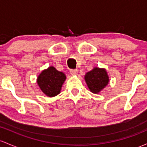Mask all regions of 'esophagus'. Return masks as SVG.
I'll list each match as a JSON object with an SVG mask.
<instances>
[{
	"instance_id": "1",
	"label": "esophagus",
	"mask_w": 147,
	"mask_h": 147,
	"mask_svg": "<svg viewBox=\"0 0 147 147\" xmlns=\"http://www.w3.org/2000/svg\"><path fill=\"white\" fill-rule=\"evenodd\" d=\"M70 74L72 75H77V74H78V70H70Z\"/></svg>"
}]
</instances>
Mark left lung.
I'll return each mask as SVG.
<instances>
[{
    "instance_id": "obj_1",
    "label": "left lung",
    "mask_w": 147,
    "mask_h": 147,
    "mask_svg": "<svg viewBox=\"0 0 147 147\" xmlns=\"http://www.w3.org/2000/svg\"><path fill=\"white\" fill-rule=\"evenodd\" d=\"M84 80L91 92L96 94H98L104 89L109 82V78L106 69L98 67H93V70L86 72L84 76Z\"/></svg>"
}]
</instances>
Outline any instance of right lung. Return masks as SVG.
I'll list each match as a JSON object with an SVG mask.
<instances>
[{
  "label": "right lung",
  "mask_w": 147,
  "mask_h": 147,
  "mask_svg": "<svg viewBox=\"0 0 147 147\" xmlns=\"http://www.w3.org/2000/svg\"><path fill=\"white\" fill-rule=\"evenodd\" d=\"M66 76L63 72L57 70L54 66L43 70L37 78V84L44 94L54 97L59 94Z\"/></svg>",
  "instance_id": "obj_1"
}]
</instances>
